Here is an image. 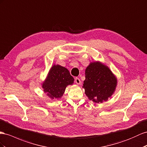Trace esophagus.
Returning a JSON list of instances; mask_svg holds the SVG:
<instances>
[{
    "mask_svg": "<svg viewBox=\"0 0 147 147\" xmlns=\"http://www.w3.org/2000/svg\"><path fill=\"white\" fill-rule=\"evenodd\" d=\"M75 82L76 83L77 85H80L81 84V81L78 78H76L75 79Z\"/></svg>",
    "mask_w": 147,
    "mask_h": 147,
    "instance_id": "34e87169",
    "label": "esophagus"
}]
</instances>
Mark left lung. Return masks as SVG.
<instances>
[{
	"label": "left lung",
	"mask_w": 147,
	"mask_h": 147,
	"mask_svg": "<svg viewBox=\"0 0 147 147\" xmlns=\"http://www.w3.org/2000/svg\"><path fill=\"white\" fill-rule=\"evenodd\" d=\"M117 79L108 66L101 62H90L85 70L83 88L90 100L102 102L114 94Z\"/></svg>",
	"instance_id": "left-lung-1"
}]
</instances>
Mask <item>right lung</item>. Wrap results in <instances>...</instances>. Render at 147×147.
<instances>
[{"label": "right lung", "instance_id": "obj_1", "mask_svg": "<svg viewBox=\"0 0 147 147\" xmlns=\"http://www.w3.org/2000/svg\"><path fill=\"white\" fill-rule=\"evenodd\" d=\"M74 81V78L68 69L59 64H54L41 86L47 96L52 100H56L63 96L66 87L73 85Z\"/></svg>", "mask_w": 147, "mask_h": 147}]
</instances>
